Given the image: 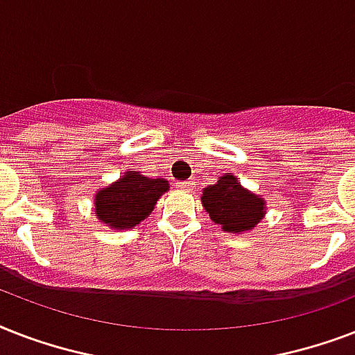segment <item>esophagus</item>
<instances>
[{"label": "esophagus", "mask_w": 355, "mask_h": 355, "mask_svg": "<svg viewBox=\"0 0 355 355\" xmlns=\"http://www.w3.org/2000/svg\"><path fill=\"white\" fill-rule=\"evenodd\" d=\"M180 189H189L193 188V180H182V182H177Z\"/></svg>", "instance_id": "34e87169"}]
</instances>
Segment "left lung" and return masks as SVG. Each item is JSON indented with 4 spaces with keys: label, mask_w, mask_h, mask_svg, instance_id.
Masks as SVG:
<instances>
[{
    "label": "left lung",
    "mask_w": 355,
    "mask_h": 355,
    "mask_svg": "<svg viewBox=\"0 0 355 355\" xmlns=\"http://www.w3.org/2000/svg\"><path fill=\"white\" fill-rule=\"evenodd\" d=\"M202 206L210 219L225 232L252 230L265 216V200L241 186V182L227 173L216 184L202 189Z\"/></svg>",
    "instance_id": "obj_1"
}]
</instances>
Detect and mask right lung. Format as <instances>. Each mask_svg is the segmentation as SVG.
<instances>
[{
	"instance_id": "1",
	"label": "right lung",
	"mask_w": 355,
	"mask_h": 355,
	"mask_svg": "<svg viewBox=\"0 0 355 355\" xmlns=\"http://www.w3.org/2000/svg\"><path fill=\"white\" fill-rule=\"evenodd\" d=\"M169 189L166 178H149L138 171L123 177L96 193L97 219L116 230H127L144 221L155 210L156 200Z\"/></svg>"
}]
</instances>
